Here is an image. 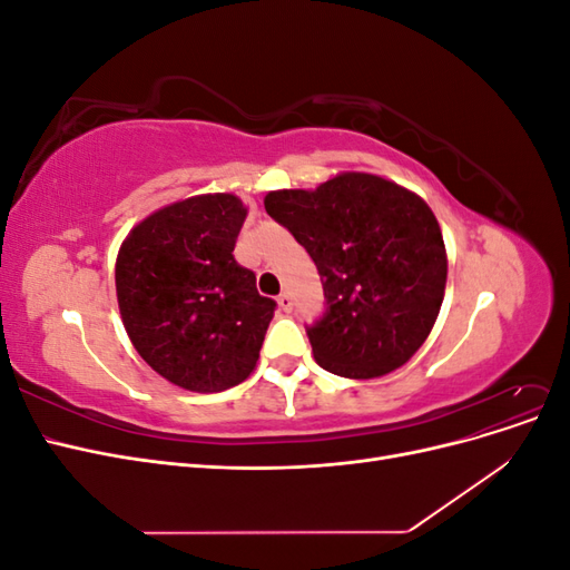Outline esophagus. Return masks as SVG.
Segmentation results:
<instances>
[{
  "label": "esophagus",
  "mask_w": 570,
  "mask_h": 570,
  "mask_svg": "<svg viewBox=\"0 0 570 570\" xmlns=\"http://www.w3.org/2000/svg\"><path fill=\"white\" fill-rule=\"evenodd\" d=\"M278 306L283 308V312H292V295H289V292H283V295H278Z\"/></svg>",
  "instance_id": "esophagus-1"
}]
</instances>
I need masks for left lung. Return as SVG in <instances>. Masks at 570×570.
Instances as JSON below:
<instances>
[{
	"instance_id": "1",
	"label": "left lung",
	"mask_w": 570,
	"mask_h": 570,
	"mask_svg": "<svg viewBox=\"0 0 570 570\" xmlns=\"http://www.w3.org/2000/svg\"><path fill=\"white\" fill-rule=\"evenodd\" d=\"M264 206L318 268L325 314L306 327L318 366L356 381L404 366L444 297L446 252L430 206L371 174L278 189Z\"/></svg>"
}]
</instances>
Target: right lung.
<instances>
[{
	"label": "right lung",
	"instance_id": "add662e5",
	"mask_svg": "<svg viewBox=\"0 0 570 570\" xmlns=\"http://www.w3.org/2000/svg\"><path fill=\"white\" fill-rule=\"evenodd\" d=\"M247 218L235 195L189 197L130 230L116 258V297L126 333L168 383L228 390L254 371L275 302L233 256Z\"/></svg>",
	"mask_w": 570,
	"mask_h": 570
}]
</instances>
